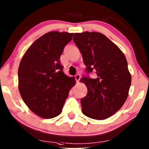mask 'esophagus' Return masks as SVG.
<instances>
[{
    "label": "esophagus",
    "mask_w": 149,
    "mask_h": 149,
    "mask_svg": "<svg viewBox=\"0 0 149 149\" xmlns=\"http://www.w3.org/2000/svg\"><path fill=\"white\" fill-rule=\"evenodd\" d=\"M75 80L77 81V82H79V80H80L81 79V75L79 74H77L76 75H75Z\"/></svg>",
    "instance_id": "1"
}]
</instances>
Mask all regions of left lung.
<instances>
[{
	"instance_id": "obj_1",
	"label": "left lung",
	"mask_w": 149,
	"mask_h": 149,
	"mask_svg": "<svg viewBox=\"0 0 149 149\" xmlns=\"http://www.w3.org/2000/svg\"><path fill=\"white\" fill-rule=\"evenodd\" d=\"M74 42L86 65L81 81L88 93L81 99L82 112L90 118L103 120L114 114L125 103L131 77L126 57L118 46L97 32L74 33ZM95 72L97 77L88 74Z\"/></svg>"
}]
</instances>
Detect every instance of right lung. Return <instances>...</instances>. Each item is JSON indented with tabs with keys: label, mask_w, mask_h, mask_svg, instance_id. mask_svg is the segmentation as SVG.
Listing matches in <instances>:
<instances>
[{
	"label": "right lung",
	"mask_w": 149,
	"mask_h": 149,
	"mask_svg": "<svg viewBox=\"0 0 149 149\" xmlns=\"http://www.w3.org/2000/svg\"><path fill=\"white\" fill-rule=\"evenodd\" d=\"M73 33L51 31L36 40L23 56L18 68V88L23 100L39 116L52 118L61 113L73 77L63 72L60 56Z\"/></svg>",
	"instance_id": "add662e5"
}]
</instances>
